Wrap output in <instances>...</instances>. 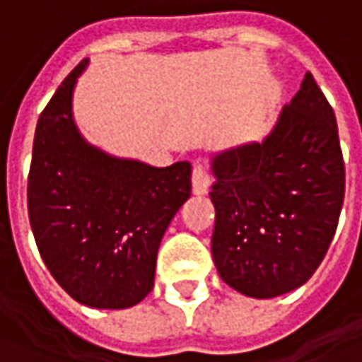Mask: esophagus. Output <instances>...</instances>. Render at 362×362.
Here are the masks:
<instances>
[{
  "instance_id": "1",
  "label": "esophagus",
  "mask_w": 362,
  "mask_h": 362,
  "mask_svg": "<svg viewBox=\"0 0 362 362\" xmlns=\"http://www.w3.org/2000/svg\"><path fill=\"white\" fill-rule=\"evenodd\" d=\"M208 188H210V174H208V170L200 162H196L192 168V192L206 194Z\"/></svg>"
}]
</instances>
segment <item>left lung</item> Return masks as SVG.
Here are the masks:
<instances>
[{
	"instance_id": "1",
	"label": "left lung",
	"mask_w": 362,
	"mask_h": 362,
	"mask_svg": "<svg viewBox=\"0 0 362 362\" xmlns=\"http://www.w3.org/2000/svg\"><path fill=\"white\" fill-rule=\"evenodd\" d=\"M212 258L252 298L303 286L322 262L344 200L334 112L310 71L262 142L212 158Z\"/></svg>"
}]
</instances>
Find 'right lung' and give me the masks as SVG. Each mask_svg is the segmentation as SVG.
<instances>
[{
    "instance_id": "right-lung-1",
    "label": "right lung",
    "mask_w": 362,
    "mask_h": 362,
    "mask_svg": "<svg viewBox=\"0 0 362 362\" xmlns=\"http://www.w3.org/2000/svg\"><path fill=\"white\" fill-rule=\"evenodd\" d=\"M71 69L40 114L28 176L37 250L57 284L81 305L128 308L154 286L160 240L188 200V162L154 168L104 154L71 118Z\"/></svg>"
}]
</instances>
